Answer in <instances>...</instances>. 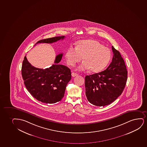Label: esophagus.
I'll use <instances>...</instances> for the list:
<instances>
[{
    "instance_id": "esophagus-1",
    "label": "esophagus",
    "mask_w": 147,
    "mask_h": 147,
    "mask_svg": "<svg viewBox=\"0 0 147 147\" xmlns=\"http://www.w3.org/2000/svg\"><path fill=\"white\" fill-rule=\"evenodd\" d=\"M72 77H75V76H78V74H77L76 73L72 72Z\"/></svg>"
}]
</instances>
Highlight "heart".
Returning a JSON list of instances; mask_svg holds the SVG:
<instances>
[{"label":"heart","instance_id":"b5f03b06","mask_svg":"<svg viewBox=\"0 0 147 147\" xmlns=\"http://www.w3.org/2000/svg\"><path fill=\"white\" fill-rule=\"evenodd\" d=\"M111 51L98 40H82L78 42L76 47H70L67 49L65 57L67 64L74 66L82 60L84 61L77 68L79 71L91 69L93 72L102 71L111 60Z\"/></svg>","mask_w":147,"mask_h":147}]
</instances>
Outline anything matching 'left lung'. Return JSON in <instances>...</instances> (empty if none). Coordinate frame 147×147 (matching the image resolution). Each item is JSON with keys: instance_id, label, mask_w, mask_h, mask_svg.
Returning a JSON list of instances; mask_svg holds the SVG:
<instances>
[{"instance_id": "obj_1", "label": "left lung", "mask_w": 147, "mask_h": 147, "mask_svg": "<svg viewBox=\"0 0 147 147\" xmlns=\"http://www.w3.org/2000/svg\"><path fill=\"white\" fill-rule=\"evenodd\" d=\"M113 60L105 70L85 77L86 96L93 105L104 107L121 94L127 80L125 62L119 52L112 46Z\"/></svg>"}]
</instances>
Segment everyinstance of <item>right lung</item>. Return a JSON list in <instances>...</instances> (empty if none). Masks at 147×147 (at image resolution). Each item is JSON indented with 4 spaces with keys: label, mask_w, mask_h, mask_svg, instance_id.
I'll list each match as a JSON object with an SVG mask.
<instances>
[{
    "label": "right lung",
    "mask_w": 147,
    "mask_h": 147,
    "mask_svg": "<svg viewBox=\"0 0 147 147\" xmlns=\"http://www.w3.org/2000/svg\"><path fill=\"white\" fill-rule=\"evenodd\" d=\"M64 38L59 36L46 38L40 40L36 44H51ZM62 55V53L57 55L55 64L44 69L34 67L25 56L21 70L24 84L31 95L38 101L51 104L59 102L63 98L66 87L71 80V72L67 66L58 63Z\"/></svg>",
    "instance_id": "add662e5"
}]
</instances>
